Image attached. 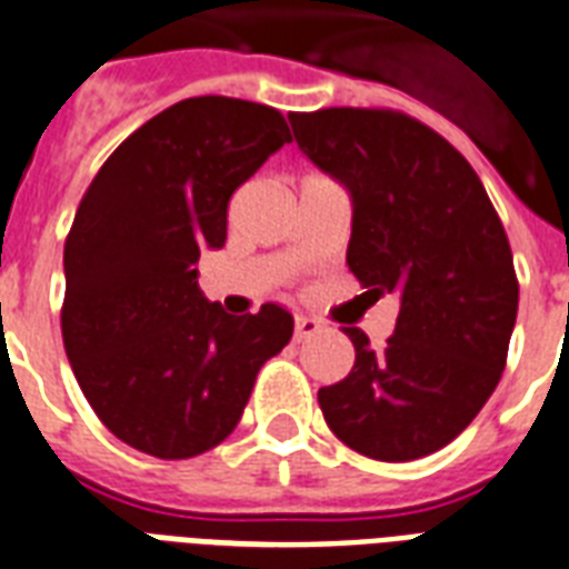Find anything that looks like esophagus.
<instances>
[{"mask_svg": "<svg viewBox=\"0 0 569 569\" xmlns=\"http://www.w3.org/2000/svg\"><path fill=\"white\" fill-rule=\"evenodd\" d=\"M319 322L317 319H310V317H296V340L301 343V340H310L313 335H319Z\"/></svg>", "mask_w": 569, "mask_h": 569, "instance_id": "esophagus-1", "label": "esophagus"}]
</instances>
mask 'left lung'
Segmentation results:
<instances>
[{
	"label": "left lung",
	"mask_w": 569,
	"mask_h": 569,
	"mask_svg": "<svg viewBox=\"0 0 569 569\" xmlns=\"http://www.w3.org/2000/svg\"><path fill=\"white\" fill-rule=\"evenodd\" d=\"M289 123L352 196L349 271L373 298H401L382 349L343 328L356 365L319 389L322 416L361 456H431L477 419L507 368L519 280L503 222L465 156L410 113L322 108Z\"/></svg>",
	"instance_id": "8db88e82"
}]
</instances>
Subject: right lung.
<instances>
[{"instance_id":"right-lung-1","label":"right lung","mask_w":569,"mask_h":569,"mask_svg":"<svg viewBox=\"0 0 569 569\" xmlns=\"http://www.w3.org/2000/svg\"><path fill=\"white\" fill-rule=\"evenodd\" d=\"M289 138L283 113L229 96L171 104L117 147L66 238L62 343L117 440L196 458L241 422L292 313L229 317L199 289L201 250L226 243L229 199Z\"/></svg>"}]
</instances>
